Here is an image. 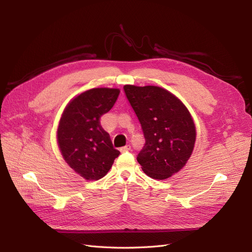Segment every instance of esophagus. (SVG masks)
Listing matches in <instances>:
<instances>
[{
	"mask_svg": "<svg viewBox=\"0 0 252 252\" xmlns=\"http://www.w3.org/2000/svg\"><path fill=\"white\" fill-rule=\"evenodd\" d=\"M129 150H131V146H130V145H126V146L120 148V151H121V152H125V151H129Z\"/></svg>",
	"mask_w": 252,
	"mask_h": 252,
	"instance_id": "1",
	"label": "esophagus"
}]
</instances>
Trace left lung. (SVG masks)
Returning a JSON list of instances; mask_svg holds the SVG:
<instances>
[{"mask_svg":"<svg viewBox=\"0 0 252 252\" xmlns=\"http://www.w3.org/2000/svg\"><path fill=\"white\" fill-rule=\"evenodd\" d=\"M124 91L145 138L136 159L148 177L168 179L192 154L196 132L191 116L177 96L162 87L125 85Z\"/></svg>","mask_w":252,"mask_h":252,"instance_id":"obj_1","label":"left lung"}]
</instances>
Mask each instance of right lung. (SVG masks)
Masks as SVG:
<instances>
[{
	"label": "right lung",
	"instance_id": "add662e5",
	"mask_svg": "<svg viewBox=\"0 0 252 252\" xmlns=\"http://www.w3.org/2000/svg\"><path fill=\"white\" fill-rule=\"evenodd\" d=\"M120 94L117 88H94L67 105L58 128V144L66 163L87 181L105 177L120 151L100 124Z\"/></svg>",
	"mask_w": 252,
	"mask_h": 252
}]
</instances>
